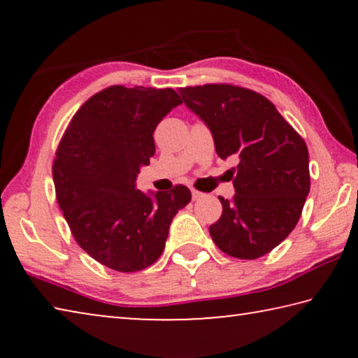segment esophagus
I'll use <instances>...</instances> for the list:
<instances>
[{
  "label": "esophagus",
  "mask_w": 358,
  "mask_h": 358,
  "mask_svg": "<svg viewBox=\"0 0 358 358\" xmlns=\"http://www.w3.org/2000/svg\"><path fill=\"white\" fill-rule=\"evenodd\" d=\"M191 194H192L194 201H199V199H202L205 196V194H202L201 191H196V189H191Z\"/></svg>",
  "instance_id": "1"
}]
</instances>
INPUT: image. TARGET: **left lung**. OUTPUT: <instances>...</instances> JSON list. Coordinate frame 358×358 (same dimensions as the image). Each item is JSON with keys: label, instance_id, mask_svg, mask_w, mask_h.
I'll list each match as a JSON object with an SVG mask.
<instances>
[{"label": "left lung", "instance_id": "left-lung-1", "mask_svg": "<svg viewBox=\"0 0 358 358\" xmlns=\"http://www.w3.org/2000/svg\"><path fill=\"white\" fill-rule=\"evenodd\" d=\"M213 136L221 159H238L235 196L224 199L210 235L237 259L265 256L292 232L310 194L306 143L262 94L232 85L178 90ZM234 175V173H232Z\"/></svg>", "mask_w": 358, "mask_h": 358}]
</instances>
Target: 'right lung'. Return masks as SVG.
<instances>
[{
    "label": "right lung",
    "mask_w": 358,
    "mask_h": 358,
    "mask_svg": "<svg viewBox=\"0 0 358 358\" xmlns=\"http://www.w3.org/2000/svg\"><path fill=\"white\" fill-rule=\"evenodd\" d=\"M180 104L172 88L115 85L78 108L59 142L58 205L78 246L108 268L131 273L155 264L173 216L191 202L183 185L171 192L136 187L156 151V126Z\"/></svg>",
    "instance_id": "1"
}]
</instances>
